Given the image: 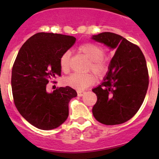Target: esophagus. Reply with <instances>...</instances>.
Segmentation results:
<instances>
[{
	"mask_svg": "<svg viewBox=\"0 0 159 159\" xmlns=\"http://www.w3.org/2000/svg\"><path fill=\"white\" fill-rule=\"evenodd\" d=\"M77 93L78 96H82L84 94H85L84 91H81V90H78L77 91Z\"/></svg>",
	"mask_w": 159,
	"mask_h": 159,
	"instance_id": "obj_1",
	"label": "esophagus"
}]
</instances>
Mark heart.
Listing matches in <instances>:
<instances>
[{"label":"heart","instance_id":"1","mask_svg":"<svg viewBox=\"0 0 159 159\" xmlns=\"http://www.w3.org/2000/svg\"><path fill=\"white\" fill-rule=\"evenodd\" d=\"M80 52L83 53L90 60L88 69H91L98 77H102L107 71V64L103 60L105 50L99 45L94 43H85L78 48ZM60 66L63 72H68L70 66V52H65L62 54L59 60ZM96 81L94 75L91 73L78 74L73 73L66 79V84L76 90H84L90 86Z\"/></svg>","mask_w":159,"mask_h":159}]
</instances>
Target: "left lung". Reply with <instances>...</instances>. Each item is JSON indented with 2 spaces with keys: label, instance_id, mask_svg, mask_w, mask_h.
I'll list each match as a JSON object with an SVG mask.
<instances>
[{
  "label": "left lung",
  "instance_id": "8db88e82",
  "mask_svg": "<svg viewBox=\"0 0 159 159\" xmlns=\"http://www.w3.org/2000/svg\"><path fill=\"white\" fill-rule=\"evenodd\" d=\"M92 39L115 50L107 76L93 89L97 96L93 114L105 125L125 123L136 114L147 94L149 73L145 57L138 45L114 33H101Z\"/></svg>",
  "mask_w": 159,
  "mask_h": 159
}]
</instances>
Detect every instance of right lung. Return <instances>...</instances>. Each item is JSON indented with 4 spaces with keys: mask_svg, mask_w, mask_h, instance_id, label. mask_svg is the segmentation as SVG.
<instances>
[{
    "mask_svg": "<svg viewBox=\"0 0 159 159\" xmlns=\"http://www.w3.org/2000/svg\"><path fill=\"white\" fill-rule=\"evenodd\" d=\"M75 41L74 36L37 33L18 53L11 78L13 101L20 114L38 129H56L68 118L69 101L77 96L76 91L66 86L48 93L46 85L61 76L60 57Z\"/></svg>",
    "mask_w": 159,
    "mask_h": 159,
    "instance_id": "add662e5",
    "label": "right lung"
}]
</instances>
